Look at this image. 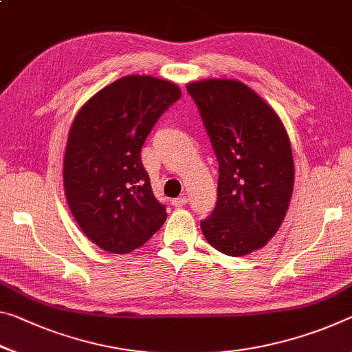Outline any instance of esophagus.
Here are the masks:
<instances>
[{"label":"esophagus","instance_id":"34e87169","mask_svg":"<svg viewBox=\"0 0 352 352\" xmlns=\"http://www.w3.org/2000/svg\"><path fill=\"white\" fill-rule=\"evenodd\" d=\"M186 202H188V197L186 196H182V197H177V199L172 200V205H174V206H183Z\"/></svg>","mask_w":352,"mask_h":352}]
</instances>
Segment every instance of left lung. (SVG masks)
Returning a JSON list of instances; mask_svg holds the SVG:
<instances>
[{"instance_id":"8db88e82","label":"left lung","mask_w":352,"mask_h":352,"mask_svg":"<svg viewBox=\"0 0 352 352\" xmlns=\"http://www.w3.org/2000/svg\"><path fill=\"white\" fill-rule=\"evenodd\" d=\"M219 161L217 202L200 222L219 252L243 256L266 246L285 219L294 186L287 128L258 94L238 80L188 82Z\"/></svg>"}]
</instances>
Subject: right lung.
<instances>
[{"mask_svg":"<svg viewBox=\"0 0 352 352\" xmlns=\"http://www.w3.org/2000/svg\"><path fill=\"white\" fill-rule=\"evenodd\" d=\"M182 97L175 82L128 75L78 109L64 152V191L82 233L109 254H130L164 224L141 161L160 116Z\"/></svg>","mask_w":352,"mask_h":352,"instance_id":"right-lung-1","label":"right lung"}]
</instances>
